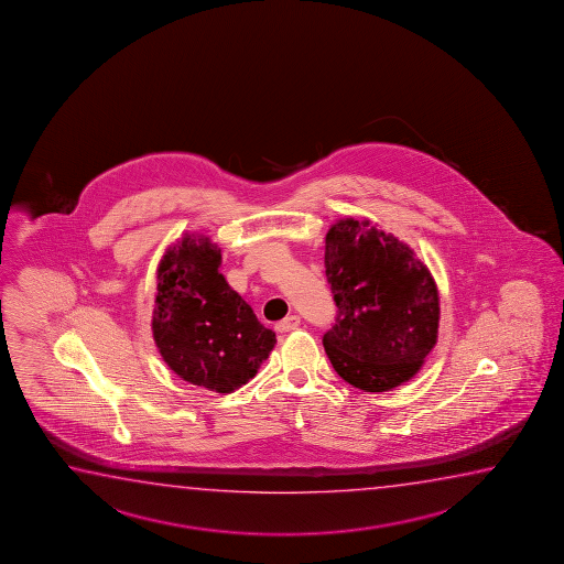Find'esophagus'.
<instances>
[{"instance_id":"1","label":"esophagus","mask_w":564,"mask_h":564,"mask_svg":"<svg viewBox=\"0 0 564 564\" xmlns=\"http://www.w3.org/2000/svg\"><path fill=\"white\" fill-rule=\"evenodd\" d=\"M299 326H301V318H299V316H289L285 321L278 322L275 329L281 332V334H285V332H293V329L299 328Z\"/></svg>"}]
</instances>
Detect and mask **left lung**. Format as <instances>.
Here are the masks:
<instances>
[{
	"instance_id": "left-lung-1",
	"label": "left lung",
	"mask_w": 564,
	"mask_h": 564,
	"mask_svg": "<svg viewBox=\"0 0 564 564\" xmlns=\"http://www.w3.org/2000/svg\"><path fill=\"white\" fill-rule=\"evenodd\" d=\"M324 265L338 316L322 344L336 373L365 392L410 381L440 328L437 285L424 261L369 220L341 218L326 235Z\"/></svg>"
}]
</instances>
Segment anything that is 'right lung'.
<instances>
[{
    "mask_svg": "<svg viewBox=\"0 0 564 564\" xmlns=\"http://www.w3.org/2000/svg\"><path fill=\"white\" fill-rule=\"evenodd\" d=\"M220 261L208 236L185 235L167 248L156 271L152 334L183 381L228 394L256 377L278 339L218 273Z\"/></svg>",
    "mask_w": 564,
    "mask_h": 564,
    "instance_id": "right-lung-1",
    "label": "right lung"
}]
</instances>
